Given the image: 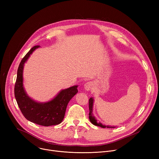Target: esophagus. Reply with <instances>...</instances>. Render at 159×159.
Masks as SVG:
<instances>
[{"instance_id": "1", "label": "esophagus", "mask_w": 159, "mask_h": 159, "mask_svg": "<svg viewBox=\"0 0 159 159\" xmlns=\"http://www.w3.org/2000/svg\"><path fill=\"white\" fill-rule=\"evenodd\" d=\"M84 88L85 90H86V91L90 90L91 89V88H92V84H91L90 82H87L84 84Z\"/></svg>"}]
</instances>
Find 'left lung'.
I'll use <instances>...</instances> for the list:
<instances>
[{
    "label": "left lung",
    "mask_w": 159,
    "mask_h": 159,
    "mask_svg": "<svg viewBox=\"0 0 159 159\" xmlns=\"http://www.w3.org/2000/svg\"><path fill=\"white\" fill-rule=\"evenodd\" d=\"M93 102H94V99L93 97H91L89 99V119L90 122L92 123L95 126L101 127L102 128H114L115 126H107V125L102 124L101 122H97V120L95 116L93 115Z\"/></svg>",
    "instance_id": "1"
}]
</instances>
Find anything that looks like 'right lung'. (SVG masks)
I'll return each instance as SVG.
<instances>
[{
  "mask_svg": "<svg viewBox=\"0 0 159 159\" xmlns=\"http://www.w3.org/2000/svg\"><path fill=\"white\" fill-rule=\"evenodd\" d=\"M39 48V46L33 47L21 61L17 70L14 92L16 102L25 118L41 126H49L62 122L68 102L78 92V86L62 89L48 102H39L31 98L24 88V67L30 55Z\"/></svg>",
  "mask_w": 159,
  "mask_h": 159,
  "instance_id": "obj_1",
  "label": "right lung"
}]
</instances>
